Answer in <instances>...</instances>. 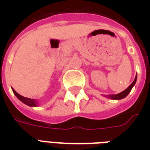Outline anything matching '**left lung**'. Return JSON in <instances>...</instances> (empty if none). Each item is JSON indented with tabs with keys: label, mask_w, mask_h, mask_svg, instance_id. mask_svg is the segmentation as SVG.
Masks as SVG:
<instances>
[{
	"label": "left lung",
	"mask_w": 150,
	"mask_h": 150,
	"mask_svg": "<svg viewBox=\"0 0 150 150\" xmlns=\"http://www.w3.org/2000/svg\"><path fill=\"white\" fill-rule=\"evenodd\" d=\"M136 80H137V75L135 76V79H134L132 83L125 90H124L123 92H121V93H120L118 94H116V95H109V96H107V97H109V98H110L111 100H121V99L125 98V97H126V96H128V93H130L132 89V87L135 86V82H136Z\"/></svg>",
	"instance_id": "1"
}]
</instances>
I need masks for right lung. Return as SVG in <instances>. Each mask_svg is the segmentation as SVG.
Returning <instances> with one entry per match:
<instances>
[{"label":"right lung","mask_w":150,"mask_h":150,"mask_svg":"<svg viewBox=\"0 0 150 150\" xmlns=\"http://www.w3.org/2000/svg\"><path fill=\"white\" fill-rule=\"evenodd\" d=\"M12 91L15 96H17V98L20 101H22L23 103H25V104L28 105L29 107H36V106H37V102H36L35 100H33V99L27 98V97H24V96H21V95L18 93L17 92L15 91L14 89H12Z\"/></svg>","instance_id":"obj_1"}]
</instances>
